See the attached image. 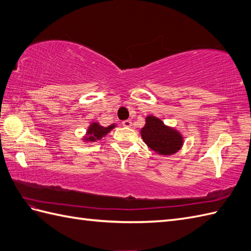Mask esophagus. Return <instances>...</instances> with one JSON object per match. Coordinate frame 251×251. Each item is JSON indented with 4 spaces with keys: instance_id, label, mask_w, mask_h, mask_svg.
I'll return each instance as SVG.
<instances>
[{
    "instance_id": "34e87169",
    "label": "esophagus",
    "mask_w": 251,
    "mask_h": 251,
    "mask_svg": "<svg viewBox=\"0 0 251 251\" xmlns=\"http://www.w3.org/2000/svg\"><path fill=\"white\" fill-rule=\"evenodd\" d=\"M122 126H126V127H130V126H132V121L129 120V119L122 121Z\"/></svg>"
}]
</instances>
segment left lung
<instances>
[{"instance_id": "1", "label": "left lung", "mask_w": 251, "mask_h": 251, "mask_svg": "<svg viewBox=\"0 0 251 251\" xmlns=\"http://www.w3.org/2000/svg\"><path fill=\"white\" fill-rule=\"evenodd\" d=\"M140 135L145 144L160 155H173L184 144V137L176 127L165 125L163 120L149 115L146 124L140 129Z\"/></svg>"}]
</instances>
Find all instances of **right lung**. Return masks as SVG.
<instances>
[{
  "instance_id": "1",
  "label": "right lung",
  "mask_w": 251,
  "mask_h": 251,
  "mask_svg": "<svg viewBox=\"0 0 251 251\" xmlns=\"http://www.w3.org/2000/svg\"><path fill=\"white\" fill-rule=\"evenodd\" d=\"M116 126H117V124H113L108 126H103L99 124V121L90 122L88 129L86 130V133H85L82 140L85 143H95L97 140H100L103 137H105Z\"/></svg>"
}]
</instances>
